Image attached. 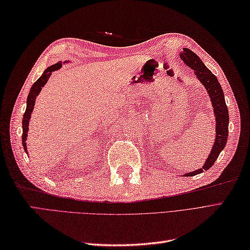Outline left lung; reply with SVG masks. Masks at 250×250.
Wrapping results in <instances>:
<instances>
[{
    "instance_id": "left-lung-1",
    "label": "left lung",
    "mask_w": 250,
    "mask_h": 250,
    "mask_svg": "<svg viewBox=\"0 0 250 250\" xmlns=\"http://www.w3.org/2000/svg\"><path fill=\"white\" fill-rule=\"evenodd\" d=\"M180 58L186 65L192 68L199 81L204 84L205 89L208 92L216 117L215 143L208 158L201 168L185 174V176H194L196 174L203 173L204 171L209 169L217 160L219 153L225 149L228 135H229V129H228V126H229V111H228L225 94L218 79L205 66L200 58L188 48H184V51L180 54Z\"/></svg>"
}]
</instances>
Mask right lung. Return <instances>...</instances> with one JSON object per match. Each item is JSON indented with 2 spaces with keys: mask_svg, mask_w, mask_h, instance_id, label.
Here are the masks:
<instances>
[{
  "mask_svg": "<svg viewBox=\"0 0 250 250\" xmlns=\"http://www.w3.org/2000/svg\"><path fill=\"white\" fill-rule=\"evenodd\" d=\"M62 66L61 62H58L56 64L51 65L49 67H47L44 71V73L42 74V76L37 79V81L33 83V86L31 87L30 92L28 95V100H26V109L23 114V119H22V146L24 148V151L28 152L26 150V136H28V131H29V121L31 118V114L34 109V104H35V100L36 97L39 95V93L42 91V88H43L47 81H48L51 73L54 71L59 70V68Z\"/></svg>",
  "mask_w": 250,
  "mask_h": 250,
  "instance_id": "1",
  "label": "right lung"
}]
</instances>
